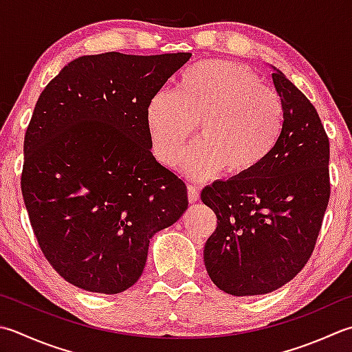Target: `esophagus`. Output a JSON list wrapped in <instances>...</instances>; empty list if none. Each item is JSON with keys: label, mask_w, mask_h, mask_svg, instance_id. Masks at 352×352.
Returning <instances> with one entry per match:
<instances>
[{"label": "esophagus", "mask_w": 352, "mask_h": 352, "mask_svg": "<svg viewBox=\"0 0 352 352\" xmlns=\"http://www.w3.org/2000/svg\"><path fill=\"white\" fill-rule=\"evenodd\" d=\"M188 198L189 203H195L199 199V188L195 184H189L188 186Z\"/></svg>", "instance_id": "obj_1"}]
</instances>
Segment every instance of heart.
Masks as SVG:
<instances>
[{"mask_svg": "<svg viewBox=\"0 0 352 352\" xmlns=\"http://www.w3.org/2000/svg\"><path fill=\"white\" fill-rule=\"evenodd\" d=\"M195 123L198 140L184 154L186 174L203 180L223 169L239 178L259 169L276 149L285 108L249 67L210 59L184 70L174 91L148 102L146 126L158 160L175 166Z\"/></svg>", "mask_w": 352, "mask_h": 352, "instance_id": "1", "label": "heart"}]
</instances>
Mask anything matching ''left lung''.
<instances>
[{"label": "left lung", "instance_id": "obj_1", "mask_svg": "<svg viewBox=\"0 0 352 352\" xmlns=\"http://www.w3.org/2000/svg\"><path fill=\"white\" fill-rule=\"evenodd\" d=\"M273 82L285 108L276 149L252 174L201 192L217 215L204 245L206 270L233 296L272 293L305 267L331 194L329 140L318 111L279 70Z\"/></svg>", "mask_w": 352, "mask_h": 352}]
</instances>
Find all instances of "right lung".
I'll use <instances>...</instances> for the list:
<instances>
[{"label":"right lung","mask_w":352,"mask_h":352,"mask_svg":"<svg viewBox=\"0 0 352 352\" xmlns=\"http://www.w3.org/2000/svg\"><path fill=\"white\" fill-rule=\"evenodd\" d=\"M190 53L80 56L50 80L24 137L21 192L41 252L82 290L134 285L149 239L188 209L151 153L146 107Z\"/></svg>","instance_id":"add662e5"}]
</instances>
